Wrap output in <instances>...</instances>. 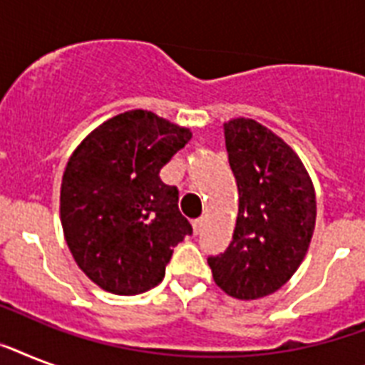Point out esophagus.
Instances as JSON below:
<instances>
[{"instance_id": "obj_1", "label": "esophagus", "mask_w": 365, "mask_h": 365, "mask_svg": "<svg viewBox=\"0 0 365 365\" xmlns=\"http://www.w3.org/2000/svg\"><path fill=\"white\" fill-rule=\"evenodd\" d=\"M202 223H205V220H202V217H197V220H193V231H195V233H199L200 227H202Z\"/></svg>"}]
</instances>
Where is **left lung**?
<instances>
[{
	"mask_svg": "<svg viewBox=\"0 0 365 365\" xmlns=\"http://www.w3.org/2000/svg\"><path fill=\"white\" fill-rule=\"evenodd\" d=\"M229 165L239 187L233 240L208 257L214 282L235 299L280 289L305 259L317 223V193L303 160L254 119L223 123Z\"/></svg>",
	"mask_w": 365,
	"mask_h": 365,
	"instance_id": "left-lung-1",
	"label": "left lung"
}]
</instances>
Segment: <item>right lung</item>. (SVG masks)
Masks as SVG:
<instances>
[{"label":"right lung","mask_w":365,"mask_h":365,"mask_svg":"<svg viewBox=\"0 0 365 365\" xmlns=\"http://www.w3.org/2000/svg\"><path fill=\"white\" fill-rule=\"evenodd\" d=\"M193 132L148 110L98 125L71 153L60 185V222L85 274L106 292L136 295L165 278L174 246L191 235L178 189L160 168Z\"/></svg>","instance_id":"add662e5"}]
</instances>
